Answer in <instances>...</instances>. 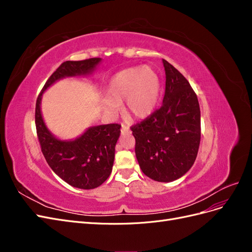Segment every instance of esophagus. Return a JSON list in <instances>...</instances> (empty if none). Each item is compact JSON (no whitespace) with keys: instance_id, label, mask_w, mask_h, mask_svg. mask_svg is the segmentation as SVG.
<instances>
[{"instance_id":"obj_1","label":"esophagus","mask_w":252,"mask_h":252,"mask_svg":"<svg viewBox=\"0 0 252 252\" xmlns=\"http://www.w3.org/2000/svg\"><path fill=\"white\" fill-rule=\"evenodd\" d=\"M122 133H130V129H129L128 126L122 124V128H121Z\"/></svg>"}]
</instances>
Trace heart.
Here are the masks:
<instances>
[{
  "instance_id": "1",
  "label": "heart",
  "mask_w": 252,
  "mask_h": 252,
  "mask_svg": "<svg viewBox=\"0 0 252 252\" xmlns=\"http://www.w3.org/2000/svg\"><path fill=\"white\" fill-rule=\"evenodd\" d=\"M162 84L158 72L148 66L131 67L116 73L106 86L107 96L102 98L103 108L116 117L124 103L125 116L145 119L154 112L161 97Z\"/></svg>"
}]
</instances>
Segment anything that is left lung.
Returning <instances> with one entry per match:
<instances>
[{
  "instance_id": "left-lung-1",
  "label": "left lung",
  "mask_w": 252,
  "mask_h": 252,
  "mask_svg": "<svg viewBox=\"0 0 252 252\" xmlns=\"http://www.w3.org/2000/svg\"><path fill=\"white\" fill-rule=\"evenodd\" d=\"M166 74L161 108L131 127L135 157L144 174L168 183L191 168L201 141V111L197 96L178 69L163 60Z\"/></svg>"
}]
</instances>
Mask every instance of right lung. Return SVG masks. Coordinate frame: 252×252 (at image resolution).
<instances>
[{
	"label": "right lung",
	"instance_id": "add662e5",
	"mask_svg": "<svg viewBox=\"0 0 252 252\" xmlns=\"http://www.w3.org/2000/svg\"><path fill=\"white\" fill-rule=\"evenodd\" d=\"M101 62V58H93L62 63L45 83L35 104L36 133L45 158L53 172L80 189L96 188L109 178L121 125L93 126L74 140H60L45 124L41 102L43 94L56 82L64 78L87 77Z\"/></svg>",
	"mask_w": 252,
	"mask_h": 252
}]
</instances>
